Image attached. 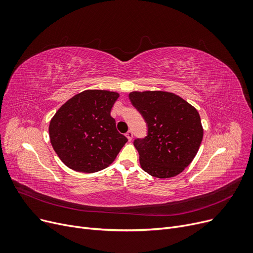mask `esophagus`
<instances>
[{
    "mask_svg": "<svg viewBox=\"0 0 253 253\" xmlns=\"http://www.w3.org/2000/svg\"><path fill=\"white\" fill-rule=\"evenodd\" d=\"M126 137L128 138V140H131V139H132V137H133V132H132V131L129 130L128 132L126 133Z\"/></svg>",
    "mask_w": 253,
    "mask_h": 253,
    "instance_id": "obj_1",
    "label": "esophagus"
}]
</instances>
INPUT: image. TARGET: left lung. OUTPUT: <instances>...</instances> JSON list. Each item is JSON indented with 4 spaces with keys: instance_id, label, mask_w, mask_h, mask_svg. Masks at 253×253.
<instances>
[{
    "instance_id": "left-lung-1",
    "label": "left lung",
    "mask_w": 253,
    "mask_h": 253,
    "mask_svg": "<svg viewBox=\"0 0 253 253\" xmlns=\"http://www.w3.org/2000/svg\"><path fill=\"white\" fill-rule=\"evenodd\" d=\"M129 99L147 123L135 138L141 169L155 178H171L187 168L203 140L200 114L183 98L163 91L132 92Z\"/></svg>"
}]
</instances>
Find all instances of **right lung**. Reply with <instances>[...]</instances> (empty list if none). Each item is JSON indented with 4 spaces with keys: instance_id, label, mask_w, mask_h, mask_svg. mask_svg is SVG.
I'll return each instance as SVG.
<instances>
[{
    "instance_id": "add662e5",
    "label": "right lung",
    "mask_w": 253,
    "mask_h": 253,
    "mask_svg": "<svg viewBox=\"0 0 253 253\" xmlns=\"http://www.w3.org/2000/svg\"><path fill=\"white\" fill-rule=\"evenodd\" d=\"M118 98L116 92L86 90L59 108L48 131L51 146L65 166L91 173L116 159L128 140L117 130L111 116Z\"/></svg>"
}]
</instances>
